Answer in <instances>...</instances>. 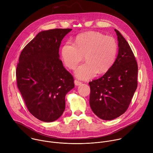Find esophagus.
Returning <instances> with one entry per match:
<instances>
[{
	"instance_id": "obj_1",
	"label": "esophagus",
	"mask_w": 153,
	"mask_h": 153,
	"mask_svg": "<svg viewBox=\"0 0 153 153\" xmlns=\"http://www.w3.org/2000/svg\"><path fill=\"white\" fill-rule=\"evenodd\" d=\"M81 83H82V82H80V81H79V80H74V84H75V85H76V86L80 85H81Z\"/></svg>"
}]
</instances>
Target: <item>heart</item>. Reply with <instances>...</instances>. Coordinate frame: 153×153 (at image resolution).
<instances>
[{
  "mask_svg": "<svg viewBox=\"0 0 153 153\" xmlns=\"http://www.w3.org/2000/svg\"><path fill=\"white\" fill-rule=\"evenodd\" d=\"M117 43L114 38L96 31L79 34L74 45L66 42L61 49L62 59L70 69H74L82 60L86 63L74 71L75 76L82 80L93 77L96 73H106L113 66L117 53Z\"/></svg>",
  "mask_w": 153,
  "mask_h": 153,
  "instance_id": "obj_1",
  "label": "heart"
}]
</instances>
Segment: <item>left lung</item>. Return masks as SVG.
I'll use <instances>...</instances> for the list:
<instances>
[{
	"label": "left lung",
	"instance_id": "1",
	"mask_svg": "<svg viewBox=\"0 0 153 153\" xmlns=\"http://www.w3.org/2000/svg\"><path fill=\"white\" fill-rule=\"evenodd\" d=\"M114 30L119 47L117 58L102 77L89 82L90 107L97 117L105 120L114 119L126 111L137 87L134 55L120 33Z\"/></svg>",
	"mask_w": 153,
	"mask_h": 153
}]
</instances>
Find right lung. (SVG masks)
I'll list each match as a JSON object with an SVG mask.
<instances>
[{
    "instance_id": "right-lung-1",
    "label": "right lung",
    "mask_w": 153,
    "mask_h": 153,
    "mask_svg": "<svg viewBox=\"0 0 153 153\" xmlns=\"http://www.w3.org/2000/svg\"><path fill=\"white\" fill-rule=\"evenodd\" d=\"M72 29L42 31L22 51L16 69L17 87L30 113L51 122L65 109V96L74 87V79L59 59L63 37Z\"/></svg>"
}]
</instances>
